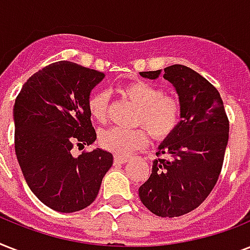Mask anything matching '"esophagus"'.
Listing matches in <instances>:
<instances>
[{
  "label": "esophagus",
  "instance_id": "1",
  "mask_svg": "<svg viewBox=\"0 0 250 250\" xmlns=\"http://www.w3.org/2000/svg\"><path fill=\"white\" fill-rule=\"evenodd\" d=\"M125 162H128V158L127 157H119V156H115L114 157V164L115 165H123Z\"/></svg>",
  "mask_w": 250,
  "mask_h": 250
}]
</instances>
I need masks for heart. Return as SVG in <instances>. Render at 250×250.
<instances>
[{"label":"heart","instance_id":"b5f03b06","mask_svg":"<svg viewBox=\"0 0 250 250\" xmlns=\"http://www.w3.org/2000/svg\"><path fill=\"white\" fill-rule=\"evenodd\" d=\"M122 96L137 107L135 125H143L153 140L164 141L176 131L183 117L182 102L178 97L165 94L158 85L135 80L121 89ZM92 119L105 125L109 117V97L105 92H94L86 101ZM146 132L141 128L123 129L114 127L102 131L98 143L117 156H127L146 144Z\"/></svg>","mask_w":250,"mask_h":250}]
</instances>
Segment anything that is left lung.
<instances>
[{
	"mask_svg": "<svg viewBox=\"0 0 250 250\" xmlns=\"http://www.w3.org/2000/svg\"><path fill=\"white\" fill-rule=\"evenodd\" d=\"M157 79L161 70L140 72ZM164 78L183 106L180 125L156 153L152 174L139 188L145 208L162 218L180 217L201 205L221 174L229 123L217 88L192 68L172 64Z\"/></svg>",
	"mask_w": 250,
	"mask_h": 250,
	"instance_id": "8db88e82",
	"label": "left lung"
}]
</instances>
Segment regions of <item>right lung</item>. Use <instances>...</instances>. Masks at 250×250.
<instances>
[{
  "instance_id": "right-lung-1",
  "label": "right lung",
  "mask_w": 250,
  "mask_h": 250,
  "mask_svg": "<svg viewBox=\"0 0 250 250\" xmlns=\"http://www.w3.org/2000/svg\"><path fill=\"white\" fill-rule=\"evenodd\" d=\"M104 76L60 61L33 74L15 100V153L23 176L33 194L60 213L89 206L113 165V154L102 149L79 157L71 152L96 140L86 101Z\"/></svg>"
}]
</instances>
